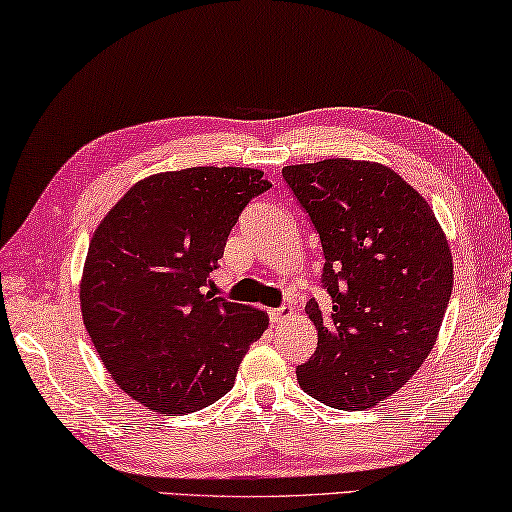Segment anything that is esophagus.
Returning <instances> with one entry per match:
<instances>
[{
	"label": "esophagus",
	"mask_w": 512,
	"mask_h": 512,
	"mask_svg": "<svg viewBox=\"0 0 512 512\" xmlns=\"http://www.w3.org/2000/svg\"><path fill=\"white\" fill-rule=\"evenodd\" d=\"M292 315H295V308H292V306H281V308H274V311L270 313L272 322H286V320H290Z\"/></svg>",
	"instance_id": "esophagus-1"
}]
</instances>
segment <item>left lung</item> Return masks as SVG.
Segmentation results:
<instances>
[{"instance_id": "obj_1", "label": "left lung", "mask_w": 512, "mask_h": 512, "mask_svg": "<svg viewBox=\"0 0 512 512\" xmlns=\"http://www.w3.org/2000/svg\"><path fill=\"white\" fill-rule=\"evenodd\" d=\"M324 251L331 308L311 299L315 354L301 390L340 410L372 408L431 354L454 288V258L431 206L381 163L326 158L283 167Z\"/></svg>"}]
</instances>
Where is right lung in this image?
Segmentation results:
<instances>
[{
  "mask_svg": "<svg viewBox=\"0 0 512 512\" xmlns=\"http://www.w3.org/2000/svg\"><path fill=\"white\" fill-rule=\"evenodd\" d=\"M270 186L251 167L152 174L92 233L83 324L113 381L142 406L186 415L233 388L270 317L204 288L242 208Z\"/></svg>",
  "mask_w": 512,
  "mask_h": 512,
  "instance_id": "add662e5",
  "label": "right lung"
}]
</instances>
